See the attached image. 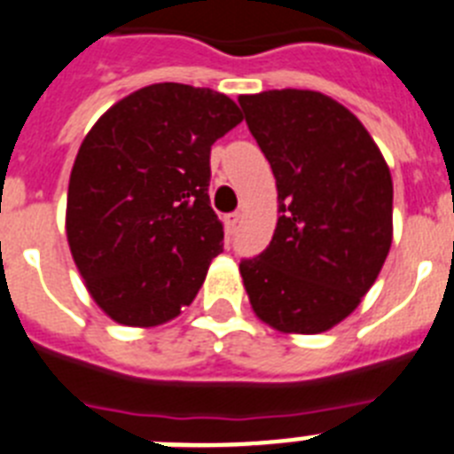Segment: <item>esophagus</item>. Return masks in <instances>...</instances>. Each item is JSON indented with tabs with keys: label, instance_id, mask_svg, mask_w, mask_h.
Listing matches in <instances>:
<instances>
[{
	"label": "esophagus",
	"instance_id": "obj_1",
	"mask_svg": "<svg viewBox=\"0 0 454 454\" xmlns=\"http://www.w3.org/2000/svg\"><path fill=\"white\" fill-rule=\"evenodd\" d=\"M224 223V231L230 236H234L236 231H239V224H240V214H227L223 218Z\"/></svg>",
	"mask_w": 454,
	"mask_h": 454
}]
</instances>
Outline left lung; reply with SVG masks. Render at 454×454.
Returning <instances> with one entry per match:
<instances>
[{
	"instance_id": "left-lung-1",
	"label": "left lung",
	"mask_w": 454,
	"mask_h": 454,
	"mask_svg": "<svg viewBox=\"0 0 454 454\" xmlns=\"http://www.w3.org/2000/svg\"><path fill=\"white\" fill-rule=\"evenodd\" d=\"M277 179L270 246L240 259L254 314L279 332L318 334L375 284L393 236V182L359 120L323 92L240 95Z\"/></svg>"
}]
</instances>
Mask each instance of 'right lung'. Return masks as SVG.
I'll return each instance as SVG.
<instances>
[{"label": "right lung", "instance_id": "1", "mask_svg": "<svg viewBox=\"0 0 454 454\" xmlns=\"http://www.w3.org/2000/svg\"><path fill=\"white\" fill-rule=\"evenodd\" d=\"M243 120L223 92L154 83L120 99L83 138L67 188V243L95 302L154 327L192 302L223 252L211 145Z\"/></svg>", "mask_w": 454, "mask_h": 454}]
</instances>
